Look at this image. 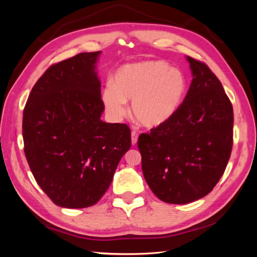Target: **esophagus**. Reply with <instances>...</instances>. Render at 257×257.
<instances>
[{"label":"esophagus","instance_id":"1","mask_svg":"<svg viewBox=\"0 0 257 257\" xmlns=\"http://www.w3.org/2000/svg\"><path fill=\"white\" fill-rule=\"evenodd\" d=\"M131 141H132V145H133V146H135L137 144L138 136H137V133H135V132H132V133H131Z\"/></svg>","mask_w":257,"mask_h":257}]
</instances>
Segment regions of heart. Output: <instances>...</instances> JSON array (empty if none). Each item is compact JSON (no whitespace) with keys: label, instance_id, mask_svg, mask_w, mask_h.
<instances>
[{"label":"heart","instance_id":"b5f03b06","mask_svg":"<svg viewBox=\"0 0 257 257\" xmlns=\"http://www.w3.org/2000/svg\"><path fill=\"white\" fill-rule=\"evenodd\" d=\"M184 76L163 61L126 64L114 75V85L102 92L107 112L114 120L127 113L132 103L134 119L146 128H158L173 118L185 93Z\"/></svg>","mask_w":257,"mask_h":257}]
</instances>
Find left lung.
I'll use <instances>...</instances> for the list:
<instances>
[{"mask_svg":"<svg viewBox=\"0 0 257 257\" xmlns=\"http://www.w3.org/2000/svg\"><path fill=\"white\" fill-rule=\"evenodd\" d=\"M192 82L183 103L164 125L138 138L144 177L168 204L183 205L212 191L232 147V106L209 67L191 57Z\"/></svg>","mask_w":257,"mask_h":257,"instance_id":"8db88e82","label":"left lung"}]
</instances>
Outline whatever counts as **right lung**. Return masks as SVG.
Returning <instances> with one entry per match:
<instances>
[{"label":"right lung","instance_id":"add662e5","mask_svg":"<svg viewBox=\"0 0 257 257\" xmlns=\"http://www.w3.org/2000/svg\"><path fill=\"white\" fill-rule=\"evenodd\" d=\"M83 52L50 66L23 110L25 153L37 184L54 204L71 209L96 204L131 148L125 124L106 123L97 62Z\"/></svg>","mask_w":257,"mask_h":257}]
</instances>
